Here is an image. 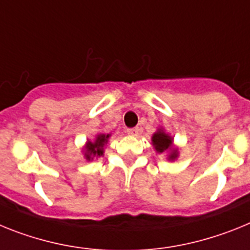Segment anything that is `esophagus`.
<instances>
[{
  "mask_svg": "<svg viewBox=\"0 0 250 250\" xmlns=\"http://www.w3.org/2000/svg\"><path fill=\"white\" fill-rule=\"evenodd\" d=\"M138 128H129V129H127V133L129 134V136H137L138 134Z\"/></svg>",
  "mask_w": 250,
  "mask_h": 250,
  "instance_id": "34e87169",
  "label": "esophagus"
}]
</instances>
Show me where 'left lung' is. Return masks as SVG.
Instances as JSON below:
<instances>
[{"instance_id":"obj_1","label":"left lung","mask_w":250,"mask_h":250,"mask_svg":"<svg viewBox=\"0 0 250 250\" xmlns=\"http://www.w3.org/2000/svg\"><path fill=\"white\" fill-rule=\"evenodd\" d=\"M152 146L157 153H166L168 161H175L179 157L180 152L177 147L173 145V137L165 132L162 127L157 128V131L152 134Z\"/></svg>"}]
</instances>
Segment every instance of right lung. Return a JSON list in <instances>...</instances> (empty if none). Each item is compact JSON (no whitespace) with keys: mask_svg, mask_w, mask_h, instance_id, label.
<instances>
[{"mask_svg":"<svg viewBox=\"0 0 250 250\" xmlns=\"http://www.w3.org/2000/svg\"><path fill=\"white\" fill-rule=\"evenodd\" d=\"M110 134L98 133L95 134V138L93 141L86 140L85 145L83 147V155L86 161L90 162L95 160V158L104 156V148L107 146Z\"/></svg>","mask_w":250,"mask_h":250,"instance_id":"add662e5","label":"right lung"}]
</instances>
